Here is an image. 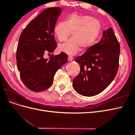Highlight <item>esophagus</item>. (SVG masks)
Wrapping results in <instances>:
<instances>
[{"mask_svg":"<svg viewBox=\"0 0 135 135\" xmlns=\"http://www.w3.org/2000/svg\"><path fill=\"white\" fill-rule=\"evenodd\" d=\"M68 60L69 61H71L73 60V57L72 56H69L68 58Z\"/></svg>","mask_w":135,"mask_h":135,"instance_id":"obj_1","label":"esophagus"}]
</instances>
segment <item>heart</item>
Wrapping results in <instances>:
<instances>
[{"mask_svg": "<svg viewBox=\"0 0 135 135\" xmlns=\"http://www.w3.org/2000/svg\"><path fill=\"white\" fill-rule=\"evenodd\" d=\"M101 30L99 20L89 16L73 13L66 21L58 22L54 27L55 35L61 42L66 40L72 31L73 38L59 44L58 50L69 55H75L80 47L88 50L96 42Z\"/></svg>", "mask_w": 135, "mask_h": 135, "instance_id": "b5f03b06", "label": "heart"}]
</instances>
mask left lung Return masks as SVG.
<instances>
[{"label": "left lung", "instance_id": "obj_1", "mask_svg": "<svg viewBox=\"0 0 135 135\" xmlns=\"http://www.w3.org/2000/svg\"><path fill=\"white\" fill-rule=\"evenodd\" d=\"M119 54V43L112 28H108L100 42L75 59L80 70L73 81L75 91L88 97L103 91L117 75Z\"/></svg>", "mask_w": 135, "mask_h": 135}]
</instances>
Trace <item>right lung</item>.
I'll return each mask as SVG.
<instances>
[{
  "label": "right lung",
  "instance_id": "add662e5",
  "mask_svg": "<svg viewBox=\"0 0 135 135\" xmlns=\"http://www.w3.org/2000/svg\"><path fill=\"white\" fill-rule=\"evenodd\" d=\"M62 9L51 7L42 11L28 23L20 36L16 60L20 78L26 86L34 92L46 90L52 85L57 70L67 62L63 52L44 59L47 51L56 49L54 27Z\"/></svg>",
  "mask_w": 135,
  "mask_h": 135
}]
</instances>
